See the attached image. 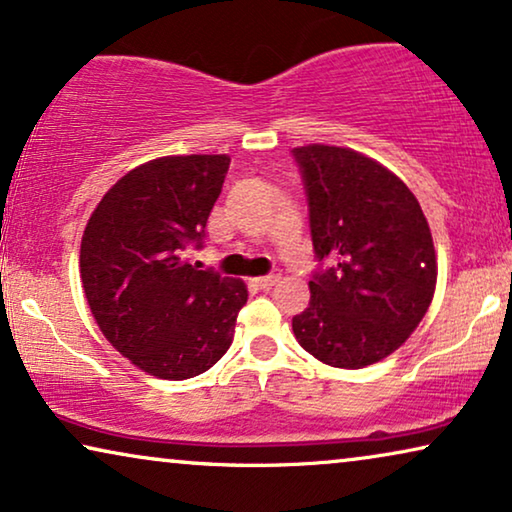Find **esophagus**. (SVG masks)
<instances>
[{"mask_svg": "<svg viewBox=\"0 0 512 512\" xmlns=\"http://www.w3.org/2000/svg\"><path fill=\"white\" fill-rule=\"evenodd\" d=\"M277 282H279V272H272V275H263L254 279V284L261 286V289H270V286H275Z\"/></svg>", "mask_w": 512, "mask_h": 512, "instance_id": "34e87169", "label": "esophagus"}]
</instances>
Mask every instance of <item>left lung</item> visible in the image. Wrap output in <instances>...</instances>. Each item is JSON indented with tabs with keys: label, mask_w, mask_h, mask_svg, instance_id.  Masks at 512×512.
<instances>
[{
	"label": "left lung",
	"mask_w": 512,
	"mask_h": 512,
	"mask_svg": "<svg viewBox=\"0 0 512 512\" xmlns=\"http://www.w3.org/2000/svg\"><path fill=\"white\" fill-rule=\"evenodd\" d=\"M291 153L321 263L293 333L328 366H370L396 352L429 310L438 277L429 223L410 188L373 158L324 144Z\"/></svg>",
	"instance_id": "1"
}]
</instances>
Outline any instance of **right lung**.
Listing matches in <instances>:
<instances>
[{
	"mask_svg": "<svg viewBox=\"0 0 512 512\" xmlns=\"http://www.w3.org/2000/svg\"><path fill=\"white\" fill-rule=\"evenodd\" d=\"M228 156H165L109 188L81 240V282L111 345L144 373L188 380L228 352L240 279L184 258L200 249Z\"/></svg>",
	"mask_w": 512,
	"mask_h": 512,
	"instance_id": "right-lung-1",
	"label": "right lung"
}]
</instances>
